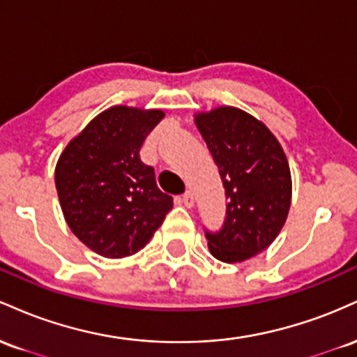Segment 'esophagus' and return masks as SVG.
<instances>
[{
  "instance_id": "34e87169",
  "label": "esophagus",
  "mask_w": 357,
  "mask_h": 357,
  "mask_svg": "<svg viewBox=\"0 0 357 357\" xmlns=\"http://www.w3.org/2000/svg\"><path fill=\"white\" fill-rule=\"evenodd\" d=\"M181 199H183L184 206H188V208H191V206H192V204H195V198H192V192H191L190 190H188V191H184V192H183Z\"/></svg>"
}]
</instances>
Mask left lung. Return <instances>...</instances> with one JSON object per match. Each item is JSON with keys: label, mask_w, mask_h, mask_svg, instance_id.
<instances>
[{"label": "left lung", "mask_w": 357, "mask_h": 357, "mask_svg": "<svg viewBox=\"0 0 357 357\" xmlns=\"http://www.w3.org/2000/svg\"><path fill=\"white\" fill-rule=\"evenodd\" d=\"M199 134L218 166L227 213L218 231H208L211 255L227 264L252 258L277 238L289 215L292 178L272 132L235 107L196 117Z\"/></svg>", "instance_id": "left-lung-1"}]
</instances>
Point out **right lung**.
Listing matches in <instances>:
<instances>
[{
    "mask_svg": "<svg viewBox=\"0 0 357 357\" xmlns=\"http://www.w3.org/2000/svg\"><path fill=\"white\" fill-rule=\"evenodd\" d=\"M161 110L110 107L65 147L55 184L73 235L107 258L146 247L173 198L155 184L154 167L139 158L142 142L161 122Z\"/></svg>",
    "mask_w": 357,
    "mask_h": 357,
    "instance_id": "right-lung-1",
    "label": "right lung"
}]
</instances>
